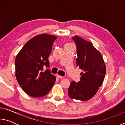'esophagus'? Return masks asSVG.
I'll return each mask as SVG.
<instances>
[{"instance_id": "esophagus-1", "label": "esophagus", "mask_w": 125, "mask_h": 125, "mask_svg": "<svg viewBox=\"0 0 125 125\" xmlns=\"http://www.w3.org/2000/svg\"><path fill=\"white\" fill-rule=\"evenodd\" d=\"M57 78H58V79H61V78H63V77H62V76H61V75H60L57 74Z\"/></svg>"}]
</instances>
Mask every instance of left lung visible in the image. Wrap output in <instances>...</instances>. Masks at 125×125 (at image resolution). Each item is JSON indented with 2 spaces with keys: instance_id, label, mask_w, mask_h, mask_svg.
Instances as JSON below:
<instances>
[{
  "instance_id": "8db88e82",
  "label": "left lung",
  "mask_w": 125,
  "mask_h": 125,
  "mask_svg": "<svg viewBox=\"0 0 125 125\" xmlns=\"http://www.w3.org/2000/svg\"><path fill=\"white\" fill-rule=\"evenodd\" d=\"M77 47L76 64L83 72L80 82L72 81L68 90L73 99L86 101L92 99L102 84L106 73L103 58L91 42L78 36L72 37Z\"/></svg>"
}]
</instances>
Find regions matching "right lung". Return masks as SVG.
<instances>
[{"instance_id": "obj_1", "label": "right lung", "mask_w": 125, "mask_h": 125, "mask_svg": "<svg viewBox=\"0 0 125 125\" xmlns=\"http://www.w3.org/2000/svg\"><path fill=\"white\" fill-rule=\"evenodd\" d=\"M57 37L46 33L37 35L23 46L17 55L15 75L18 83L29 95L39 98L47 95L56 78L51 74L48 60Z\"/></svg>"}]
</instances>
